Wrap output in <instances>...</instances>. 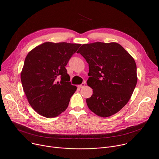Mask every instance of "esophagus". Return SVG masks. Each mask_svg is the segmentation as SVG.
<instances>
[{
	"mask_svg": "<svg viewBox=\"0 0 159 159\" xmlns=\"http://www.w3.org/2000/svg\"><path fill=\"white\" fill-rule=\"evenodd\" d=\"M85 86V83H82V84H81L80 85H78V87H79V88H82V87H84Z\"/></svg>",
	"mask_w": 159,
	"mask_h": 159,
	"instance_id": "34e87169",
	"label": "esophagus"
}]
</instances>
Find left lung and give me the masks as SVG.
Listing matches in <instances>:
<instances>
[{
    "label": "left lung",
    "instance_id": "8db88e82",
    "mask_svg": "<svg viewBox=\"0 0 159 159\" xmlns=\"http://www.w3.org/2000/svg\"><path fill=\"white\" fill-rule=\"evenodd\" d=\"M77 53L89 64L87 85L93 89L86 99L89 109L101 117L120 111L130 100L137 82L134 58L116 42L83 44Z\"/></svg>",
    "mask_w": 159,
    "mask_h": 159
}]
</instances>
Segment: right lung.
Returning a JSON list of instances; mask_svg holds the SVG:
<instances>
[{
  "instance_id": "right-lung-1",
  "label": "right lung",
  "mask_w": 159,
  "mask_h": 159,
  "mask_svg": "<svg viewBox=\"0 0 159 159\" xmlns=\"http://www.w3.org/2000/svg\"><path fill=\"white\" fill-rule=\"evenodd\" d=\"M80 45L47 42L26 56L21 82L29 103L39 114L56 117L67 108L77 87L69 82L66 66Z\"/></svg>"
}]
</instances>
